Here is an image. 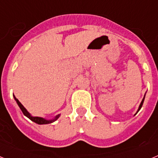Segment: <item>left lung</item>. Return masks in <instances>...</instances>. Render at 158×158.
Instances as JSON below:
<instances>
[{
  "instance_id": "obj_1",
  "label": "left lung",
  "mask_w": 158,
  "mask_h": 158,
  "mask_svg": "<svg viewBox=\"0 0 158 158\" xmlns=\"http://www.w3.org/2000/svg\"><path fill=\"white\" fill-rule=\"evenodd\" d=\"M145 96H146V94H145ZM145 96H144V97H143V99H142V102H141V104H140V105H139V109H138V111H137L136 114H137V113H138V112H139V110L141 109V107H142V104H143V102H144V100H145Z\"/></svg>"
}]
</instances>
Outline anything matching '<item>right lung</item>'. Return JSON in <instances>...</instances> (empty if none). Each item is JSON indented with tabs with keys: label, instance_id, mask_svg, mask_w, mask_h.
Wrapping results in <instances>:
<instances>
[{
	"label": "right lung",
	"instance_id": "add662e5",
	"mask_svg": "<svg viewBox=\"0 0 158 158\" xmlns=\"http://www.w3.org/2000/svg\"><path fill=\"white\" fill-rule=\"evenodd\" d=\"M14 99H15V100L16 101V103H17L18 106L19 107V108H20V110L22 111V112H23V115H25V116H27V118H29V119H31V121H33L34 123H35L37 124H40V125H42V124H48V123H51L54 122V121H56L57 119H58V118H59L60 116V114H58V115H57L56 116L54 117V118H52V119H46V118H42V117H38V116H32L31 115L30 113L28 112V111H27V109L25 108L24 107H23V105H22V104L20 103V102L19 101V100H17V99L16 98V96H14Z\"/></svg>",
	"mask_w": 158,
	"mask_h": 158
}]
</instances>
